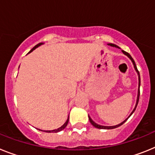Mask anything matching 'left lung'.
I'll use <instances>...</instances> for the list:
<instances>
[{"label": "left lung", "instance_id": "1", "mask_svg": "<svg viewBox=\"0 0 155 155\" xmlns=\"http://www.w3.org/2000/svg\"><path fill=\"white\" fill-rule=\"evenodd\" d=\"M107 45L111 46V47H115V48H119V49H121V48H119L118 46L115 45V44H107ZM122 53H123V54H124L125 55H126V56H127V57L129 58H130V60H131V61H132V62H133V64H134V68H135V70H136V72H137V75H138V80H139V83H138V91H137V102H136V105H135V107H134V110H133V111H132V112L130 113V115H129V117H128L127 118H126V119H125V120L123 121V122H121V123H119V124H118V125H115V126H101V125H99V124H97V123H96V122H94V121H93V120H92V118H91V117H90V115H88L89 120H90V122H91V124H92L93 126H94L95 128H97V129H101V130H111V129H115V128H117V127H118V126H122V125L123 124V123H124V122H126V120H127L128 118H129L130 116H131L132 114H133V113H134V111H135L136 108H137V104H138V101H139V97H140V76L139 71L137 70V65H136L135 61H134V59H133V58L131 57V55H130L129 53H127V52L125 51H123V50H122Z\"/></svg>", "mask_w": 155, "mask_h": 155}]
</instances>
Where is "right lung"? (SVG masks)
Here are the masks:
<instances>
[{
  "instance_id": "1",
  "label": "right lung",
  "mask_w": 155,
  "mask_h": 155,
  "mask_svg": "<svg viewBox=\"0 0 155 155\" xmlns=\"http://www.w3.org/2000/svg\"><path fill=\"white\" fill-rule=\"evenodd\" d=\"M42 44H44V43H39V44H37V45L35 46V47H33V48L30 50V51H29V53H28V54L31 53V52L33 51H34V50L36 49V48H38V47H40V45H42ZM68 119H69V115H68V118H67L66 122H64V124H63L62 126H61V127H59L58 129H57V130H40V131L46 132V133H58V132L61 131V130H64V128L66 127L67 125H68Z\"/></svg>"
}]
</instances>
